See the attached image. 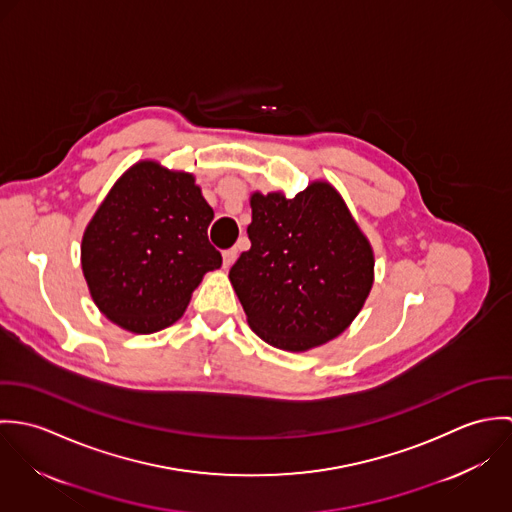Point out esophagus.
Returning <instances> with one entry per match:
<instances>
[{
	"label": "esophagus",
	"instance_id": "obj_1",
	"mask_svg": "<svg viewBox=\"0 0 512 512\" xmlns=\"http://www.w3.org/2000/svg\"><path fill=\"white\" fill-rule=\"evenodd\" d=\"M236 256H238V250H236V248L224 250V252H222V264H224V268H230V266L234 264Z\"/></svg>",
	"mask_w": 512,
	"mask_h": 512
}]
</instances>
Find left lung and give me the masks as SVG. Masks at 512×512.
<instances>
[{
	"instance_id": "obj_1",
	"label": "left lung",
	"mask_w": 512,
	"mask_h": 512,
	"mask_svg": "<svg viewBox=\"0 0 512 512\" xmlns=\"http://www.w3.org/2000/svg\"><path fill=\"white\" fill-rule=\"evenodd\" d=\"M248 252L228 272L250 329L305 353L339 337L374 284V252L339 191L311 181L295 197L250 195Z\"/></svg>"
}]
</instances>
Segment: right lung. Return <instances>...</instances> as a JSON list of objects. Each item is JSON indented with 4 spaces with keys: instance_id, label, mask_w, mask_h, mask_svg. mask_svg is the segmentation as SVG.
<instances>
[{
    "instance_id": "1",
    "label": "right lung",
    "mask_w": 512,
    "mask_h": 512,
    "mask_svg": "<svg viewBox=\"0 0 512 512\" xmlns=\"http://www.w3.org/2000/svg\"><path fill=\"white\" fill-rule=\"evenodd\" d=\"M213 217L193 173L134 163L82 234L80 264L96 307L138 335L179 321L203 276L222 264L207 236Z\"/></svg>"
}]
</instances>
